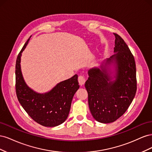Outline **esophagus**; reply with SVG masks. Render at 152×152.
I'll return each instance as SVG.
<instances>
[{"instance_id":"esophagus-1","label":"esophagus","mask_w":152,"mask_h":152,"mask_svg":"<svg viewBox=\"0 0 152 152\" xmlns=\"http://www.w3.org/2000/svg\"><path fill=\"white\" fill-rule=\"evenodd\" d=\"M78 80H79V83L80 86L84 85L85 84V82H86V79L84 76L82 75H80L78 78Z\"/></svg>"}]
</instances>
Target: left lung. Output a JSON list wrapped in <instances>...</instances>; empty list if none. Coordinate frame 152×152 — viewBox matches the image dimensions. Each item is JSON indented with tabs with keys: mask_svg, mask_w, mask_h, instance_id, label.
Returning a JSON list of instances; mask_svg holds the SVG:
<instances>
[{
	"mask_svg": "<svg viewBox=\"0 0 152 152\" xmlns=\"http://www.w3.org/2000/svg\"><path fill=\"white\" fill-rule=\"evenodd\" d=\"M115 53L88 70L85 87L92 115L101 123H111L126 112L136 92L134 58L118 35L114 34Z\"/></svg>",
	"mask_w": 152,
	"mask_h": 152,
	"instance_id": "left-lung-1",
	"label": "left lung"
}]
</instances>
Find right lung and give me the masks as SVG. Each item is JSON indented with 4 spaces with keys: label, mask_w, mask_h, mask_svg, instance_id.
Returning a JSON list of instances; mask_svg holds the SVG:
<instances>
[{
    "label": "right lung",
    "mask_w": 152,
    "mask_h": 152,
    "mask_svg": "<svg viewBox=\"0 0 152 152\" xmlns=\"http://www.w3.org/2000/svg\"><path fill=\"white\" fill-rule=\"evenodd\" d=\"M31 37L16 59V95L22 107L34 121L45 127H55L63 123L68 116L73 97L80 87L78 75L75 74L70 79L59 82L46 93H40L32 89L26 83L20 64L22 53Z\"/></svg>",
    "instance_id": "add662e5"
}]
</instances>
